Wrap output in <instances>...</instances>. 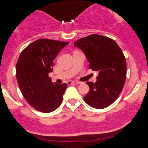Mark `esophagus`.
Listing matches in <instances>:
<instances>
[{
  "mask_svg": "<svg viewBox=\"0 0 148 148\" xmlns=\"http://www.w3.org/2000/svg\"><path fill=\"white\" fill-rule=\"evenodd\" d=\"M69 85H73V84H78L79 82H74V81H69L68 82H67Z\"/></svg>",
  "mask_w": 148,
  "mask_h": 148,
  "instance_id": "1",
  "label": "esophagus"
}]
</instances>
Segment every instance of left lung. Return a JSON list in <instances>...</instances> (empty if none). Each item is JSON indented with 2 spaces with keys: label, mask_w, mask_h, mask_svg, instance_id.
Masks as SVG:
<instances>
[{
  "label": "left lung",
  "mask_w": 148,
  "mask_h": 148,
  "mask_svg": "<svg viewBox=\"0 0 148 148\" xmlns=\"http://www.w3.org/2000/svg\"><path fill=\"white\" fill-rule=\"evenodd\" d=\"M84 53L89 68L98 71L95 83L87 82L89 92L85 102L96 109L112 104L122 92L127 74L126 59L120 46L112 38L92 34L74 43Z\"/></svg>",
  "instance_id": "left-lung-1"
}]
</instances>
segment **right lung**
<instances>
[{
	"label": "right lung",
	"instance_id": "add662e5",
	"mask_svg": "<svg viewBox=\"0 0 148 148\" xmlns=\"http://www.w3.org/2000/svg\"><path fill=\"white\" fill-rule=\"evenodd\" d=\"M69 42L40 38L21 53L16 64V79L27 102L44 113L54 111L61 105L67 84L53 83L49 74L59 52Z\"/></svg>",
	"mask_w": 148,
	"mask_h": 148
}]
</instances>
